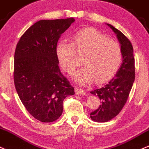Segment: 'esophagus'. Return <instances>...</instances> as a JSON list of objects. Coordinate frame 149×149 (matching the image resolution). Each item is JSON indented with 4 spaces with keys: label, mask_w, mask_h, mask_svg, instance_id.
Masks as SVG:
<instances>
[{
    "label": "esophagus",
    "mask_w": 149,
    "mask_h": 149,
    "mask_svg": "<svg viewBox=\"0 0 149 149\" xmlns=\"http://www.w3.org/2000/svg\"><path fill=\"white\" fill-rule=\"evenodd\" d=\"M75 92H76L77 94L78 95H85L86 94V91L85 90L82 89V88L79 87H76L75 88Z\"/></svg>",
    "instance_id": "34e87169"
}]
</instances>
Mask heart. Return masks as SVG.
Wrapping results in <instances>:
<instances>
[{
  "mask_svg": "<svg viewBox=\"0 0 149 149\" xmlns=\"http://www.w3.org/2000/svg\"><path fill=\"white\" fill-rule=\"evenodd\" d=\"M83 57V68L74 75L81 85L95 81L103 84L111 79L119 70L123 58L118 42L92 28L80 30L73 36V42L62 41L57 47V56L66 72L72 74L79 64L77 55Z\"/></svg>",
  "mask_w": 149,
  "mask_h": 149,
  "instance_id": "1",
  "label": "heart"
}]
</instances>
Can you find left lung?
Listing matches in <instances>:
<instances>
[{"instance_id":"obj_1","label":"left lung","mask_w":149,"mask_h":149,"mask_svg":"<svg viewBox=\"0 0 149 149\" xmlns=\"http://www.w3.org/2000/svg\"><path fill=\"white\" fill-rule=\"evenodd\" d=\"M108 26L116 34L123 50V63L118 72L109 83L91 91L97 96L101 104L90 113L91 118L98 123H106L117 116L126 103L135 79V63L133 46L120 30Z\"/></svg>"}]
</instances>
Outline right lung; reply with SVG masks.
Masks as SVG:
<instances>
[{
    "instance_id": "right-lung-1",
    "label": "right lung",
    "mask_w": 149,
    "mask_h": 149,
    "mask_svg": "<svg viewBox=\"0 0 149 149\" xmlns=\"http://www.w3.org/2000/svg\"><path fill=\"white\" fill-rule=\"evenodd\" d=\"M74 18L42 19L22 35L14 56L15 86L27 111L42 123L58 120L74 87L58 66L57 44Z\"/></svg>"
}]
</instances>
